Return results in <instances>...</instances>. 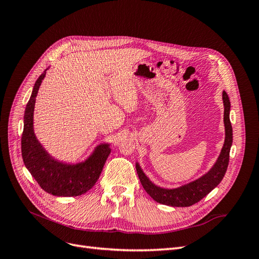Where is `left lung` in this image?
Instances as JSON below:
<instances>
[{
    "label": "left lung",
    "instance_id": "obj_1",
    "mask_svg": "<svg viewBox=\"0 0 259 259\" xmlns=\"http://www.w3.org/2000/svg\"><path fill=\"white\" fill-rule=\"evenodd\" d=\"M223 100H224V123H225V144L222 149V152L219 154L214 166L211 167L205 175H203L199 179L194 180L187 185H184L175 189H165L155 186L151 183L149 178L145 175L143 169L140 168L139 164H136V170L142 183L144 189L150 197L158 203L164 205L177 206V207H186L190 206L201 201L203 198L214 189L218 184L222 182L227 167L229 164V153L232 145V126L230 122V100L227 93L223 92Z\"/></svg>",
    "mask_w": 259,
    "mask_h": 259
}]
</instances>
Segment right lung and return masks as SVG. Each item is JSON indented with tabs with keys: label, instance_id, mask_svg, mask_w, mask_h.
Returning <instances> with one entry per match:
<instances>
[{
	"label": "right lung",
	"instance_id": "add662e5",
	"mask_svg": "<svg viewBox=\"0 0 259 259\" xmlns=\"http://www.w3.org/2000/svg\"><path fill=\"white\" fill-rule=\"evenodd\" d=\"M45 74L46 71L38 76L26 107L21 136L22 160L44 191L57 197H76L96 184L111 149L108 144L99 145L88 160L77 164L58 162L45 151L33 132L35 98Z\"/></svg>",
	"mask_w": 259,
	"mask_h": 259
}]
</instances>
